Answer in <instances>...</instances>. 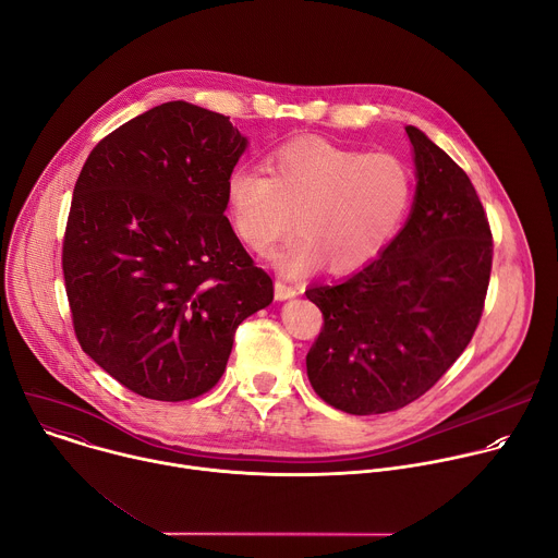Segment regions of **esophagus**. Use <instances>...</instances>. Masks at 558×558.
<instances>
[{"mask_svg":"<svg viewBox=\"0 0 558 558\" xmlns=\"http://www.w3.org/2000/svg\"><path fill=\"white\" fill-rule=\"evenodd\" d=\"M293 295H298V287L291 284L289 280H284V278H278L276 280V298L287 300V298H293Z\"/></svg>","mask_w":558,"mask_h":558,"instance_id":"1","label":"esophagus"}]
</instances>
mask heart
I'll list each match as a JSON object with an SVG mask.
<instances>
[{
  "mask_svg": "<svg viewBox=\"0 0 558 558\" xmlns=\"http://www.w3.org/2000/svg\"><path fill=\"white\" fill-rule=\"evenodd\" d=\"M267 172L235 168L227 177V209L235 235L267 254L295 227L302 238L276 258L291 271L320 260L336 274L371 263L400 227L413 177L392 154H366L325 138L282 143Z\"/></svg>",
  "mask_w": 558,
  "mask_h": 558,
  "instance_id": "b5f03b06",
  "label": "heart"
}]
</instances>
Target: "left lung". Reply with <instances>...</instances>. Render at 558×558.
Masks as SVG:
<instances>
[{"label": "left lung", "instance_id": "left-lung-1", "mask_svg": "<svg viewBox=\"0 0 558 558\" xmlns=\"http://www.w3.org/2000/svg\"><path fill=\"white\" fill-rule=\"evenodd\" d=\"M417 192L388 247L340 284L306 298L325 325L306 353L323 400L351 415L404 409L430 390L470 344L493 269V231L468 174L409 125Z\"/></svg>", "mask_w": 558, "mask_h": 558}]
</instances>
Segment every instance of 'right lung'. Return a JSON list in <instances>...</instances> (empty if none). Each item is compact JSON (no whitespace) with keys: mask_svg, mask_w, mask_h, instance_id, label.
Instances as JSON below:
<instances>
[{"mask_svg":"<svg viewBox=\"0 0 558 558\" xmlns=\"http://www.w3.org/2000/svg\"><path fill=\"white\" fill-rule=\"evenodd\" d=\"M245 147L229 117L170 101L101 138L78 172L61 254L74 336L147 400L211 390L238 325L274 300L225 216Z\"/></svg>","mask_w":558,"mask_h":558,"instance_id":"right-lung-1","label":"right lung"}]
</instances>
